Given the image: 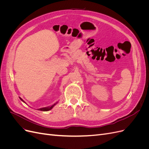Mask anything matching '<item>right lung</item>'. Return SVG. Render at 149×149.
I'll use <instances>...</instances> for the list:
<instances>
[{
    "mask_svg": "<svg viewBox=\"0 0 149 149\" xmlns=\"http://www.w3.org/2000/svg\"><path fill=\"white\" fill-rule=\"evenodd\" d=\"M20 100L22 101H23L24 102H25V101L22 100V98H20ZM56 103H55V104H53V105H52V106H48V107H42V108H40V109H38V110H39V111H49V110H51L52 108L54 107V106H55V104H56Z\"/></svg>",
    "mask_w": 149,
    "mask_h": 149,
    "instance_id": "obj_1",
    "label": "right lung"
}]
</instances>
